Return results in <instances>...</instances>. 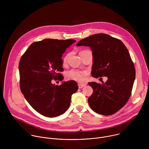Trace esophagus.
<instances>
[{"mask_svg": "<svg viewBox=\"0 0 149 149\" xmlns=\"http://www.w3.org/2000/svg\"><path fill=\"white\" fill-rule=\"evenodd\" d=\"M78 88H82V87L86 86V84H80V83H79V84H78Z\"/></svg>", "mask_w": 149, "mask_h": 149, "instance_id": "1", "label": "esophagus"}]
</instances>
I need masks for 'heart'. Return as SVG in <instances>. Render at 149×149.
<instances>
[{"mask_svg":"<svg viewBox=\"0 0 149 149\" xmlns=\"http://www.w3.org/2000/svg\"><path fill=\"white\" fill-rule=\"evenodd\" d=\"M68 56H66L63 58V63H65L67 62ZM87 75V72L85 71H78L76 70H71L67 72V77L68 78L75 80L76 81L82 82L86 80V76Z\"/></svg>","mask_w":149,"mask_h":149,"instance_id":"heart-1","label":"heart"}]
</instances>
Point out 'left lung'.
I'll return each mask as SVG.
<instances>
[{"instance_id": "left-lung-1", "label": "left lung", "mask_w": 149, "mask_h": 149, "mask_svg": "<svg viewBox=\"0 0 149 149\" xmlns=\"http://www.w3.org/2000/svg\"><path fill=\"white\" fill-rule=\"evenodd\" d=\"M77 46L90 47L93 51L91 75L108 78L105 82H88L93 89L88 101L95 113L109 116L120 110L129 100L136 77L129 52L118 39L105 33L91 35Z\"/></svg>"}]
</instances>
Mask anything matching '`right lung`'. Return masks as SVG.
Segmentation results:
<instances>
[{"mask_svg": "<svg viewBox=\"0 0 149 149\" xmlns=\"http://www.w3.org/2000/svg\"><path fill=\"white\" fill-rule=\"evenodd\" d=\"M76 40L45 39L32 43L19 63L20 90L32 107L40 114L54 117L69 108L71 95L78 89L75 81H62V54Z\"/></svg>", "mask_w": 149, "mask_h": 149, "instance_id": "obj_1", "label": "right lung"}]
</instances>
